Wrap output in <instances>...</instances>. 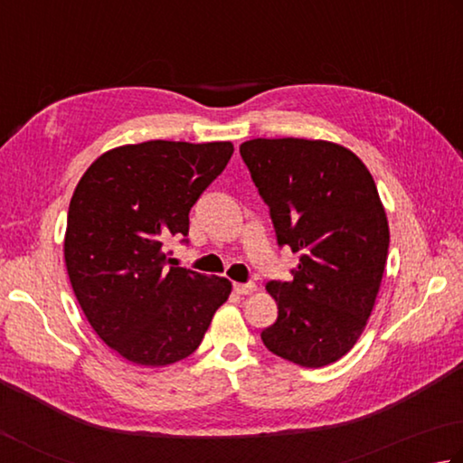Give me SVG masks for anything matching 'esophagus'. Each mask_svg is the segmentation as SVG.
<instances>
[{
    "instance_id": "esophagus-1",
    "label": "esophagus",
    "mask_w": 463,
    "mask_h": 463,
    "mask_svg": "<svg viewBox=\"0 0 463 463\" xmlns=\"http://www.w3.org/2000/svg\"><path fill=\"white\" fill-rule=\"evenodd\" d=\"M257 288L255 283H232V291L239 293V296H249V293H253Z\"/></svg>"
}]
</instances>
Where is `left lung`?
Masks as SVG:
<instances>
[{"label":"left lung","instance_id":"1","mask_svg":"<svg viewBox=\"0 0 463 463\" xmlns=\"http://www.w3.org/2000/svg\"><path fill=\"white\" fill-rule=\"evenodd\" d=\"M277 245L299 253L289 281H269L277 319L260 332L273 354L319 368L342 358L373 312L389 253V222L366 165L312 139L241 146Z\"/></svg>","mask_w":463,"mask_h":463}]
</instances>
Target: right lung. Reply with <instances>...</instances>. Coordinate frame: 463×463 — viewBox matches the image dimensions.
<instances>
[{
  "mask_svg": "<svg viewBox=\"0 0 463 463\" xmlns=\"http://www.w3.org/2000/svg\"><path fill=\"white\" fill-rule=\"evenodd\" d=\"M231 141H144L107 151L82 175L64 260L79 304L109 348L141 366L190 356L231 293L224 277L174 267L190 210L229 164Z\"/></svg>",
  "mask_w": 463,
  "mask_h": 463,
  "instance_id": "obj_1",
  "label": "right lung"
}]
</instances>
